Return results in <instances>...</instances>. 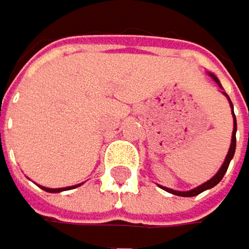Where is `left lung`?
<instances>
[{
  "label": "left lung",
  "instance_id": "8db88e82",
  "mask_svg": "<svg viewBox=\"0 0 249 249\" xmlns=\"http://www.w3.org/2000/svg\"><path fill=\"white\" fill-rule=\"evenodd\" d=\"M208 74L215 80V83L218 85V87L221 88V92L227 97V100H229V103H230L231 115H233V133H231V143H230V148H229V152H227V155H226V160H224V162H223V166L219 167V170H218V172H216V173H215L209 180H206L205 184L198 185V187H196V188H193V190H188V191H178V190H172V188H167V187L160 185V187H161L162 190H164V191H167V193H170V194H175V196H180V197H194V196H197V194H200V193H203V191H206V190L213 188L216 184L221 182V179L224 178V175H226V172H227V169H229L230 161H231V158H233V155H234V151H236V130H237V125H236V116H234V112H233V104H231V101H230V97L223 91V87H221V83H219L218 77H216L213 73H208Z\"/></svg>",
  "mask_w": 249,
  "mask_h": 249
}]
</instances>
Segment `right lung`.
<instances>
[{"label":"right lung","instance_id":"add662e5","mask_svg":"<svg viewBox=\"0 0 249 249\" xmlns=\"http://www.w3.org/2000/svg\"><path fill=\"white\" fill-rule=\"evenodd\" d=\"M82 184H77V185H73V187H65V188H47V187H41V190L47 191V193H61V191H65V190H73V188H77L80 187Z\"/></svg>","mask_w":249,"mask_h":249}]
</instances>
